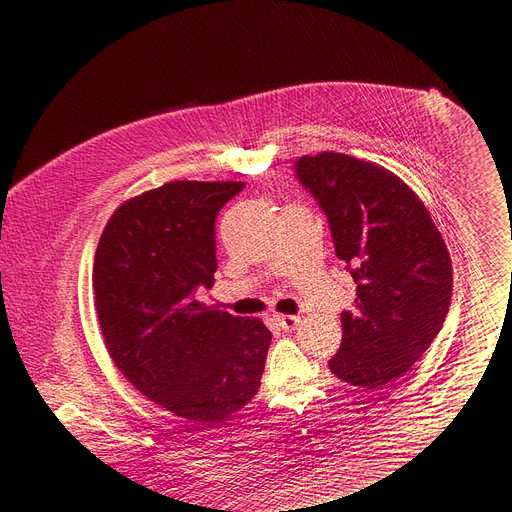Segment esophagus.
I'll return each instance as SVG.
<instances>
[{
	"mask_svg": "<svg viewBox=\"0 0 512 512\" xmlns=\"http://www.w3.org/2000/svg\"><path fill=\"white\" fill-rule=\"evenodd\" d=\"M276 321H278V325H280L284 331H292V329H296L298 323H300V319L294 317V315H276Z\"/></svg>",
	"mask_w": 512,
	"mask_h": 512,
	"instance_id": "34e87169",
	"label": "esophagus"
}]
</instances>
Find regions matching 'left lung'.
I'll return each instance as SVG.
<instances>
[{"mask_svg": "<svg viewBox=\"0 0 512 512\" xmlns=\"http://www.w3.org/2000/svg\"><path fill=\"white\" fill-rule=\"evenodd\" d=\"M294 175L317 199L335 253L356 282L329 368L358 387L389 385L445 323L453 294L447 245L418 195L383 166L321 152L298 158Z\"/></svg>", "mask_w": 512, "mask_h": 512, "instance_id": "obj_1", "label": "left lung"}]
</instances>
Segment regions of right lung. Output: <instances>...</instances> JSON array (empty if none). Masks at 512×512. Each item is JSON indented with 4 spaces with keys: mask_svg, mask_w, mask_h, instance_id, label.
Listing matches in <instances>:
<instances>
[{
    "mask_svg": "<svg viewBox=\"0 0 512 512\" xmlns=\"http://www.w3.org/2000/svg\"><path fill=\"white\" fill-rule=\"evenodd\" d=\"M243 187L175 181L129 199L102 232L92 269L117 368L164 410L206 426L255 397L271 342L259 319L195 300L218 269L216 218Z\"/></svg>",
    "mask_w": 512,
    "mask_h": 512,
    "instance_id": "right-lung-1",
    "label": "right lung"
}]
</instances>
